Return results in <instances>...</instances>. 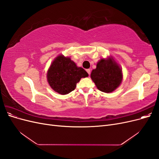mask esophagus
Instances as JSON below:
<instances>
[{"label":"esophagus","mask_w":159,"mask_h":159,"mask_svg":"<svg viewBox=\"0 0 159 159\" xmlns=\"http://www.w3.org/2000/svg\"><path fill=\"white\" fill-rule=\"evenodd\" d=\"M86 71L88 72V74H89V75H90V73H91V70H90V69H87L86 70Z\"/></svg>","instance_id":"esophagus-1"}]
</instances>
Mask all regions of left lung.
<instances>
[{
    "instance_id": "left-lung-1",
    "label": "left lung",
    "mask_w": 159,
    "mask_h": 159,
    "mask_svg": "<svg viewBox=\"0 0 159 159\" xmlns=\"http://www.w3.org/2000/svg\"><path fill=\"white\" fill-rule=\"evenodd\" d=\"M91 78L101 91L112 92L121 83L122 70L112 59H102L91 71Z\"/></svg>"
}]
</instances>
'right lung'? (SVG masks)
<instances>
[{
  "label": "right lung",
  "instance_id": "1",
  "mask_svg": "<svg viewBox=\"0 0 159 159\" xmlns=\"http://www.w3.org/2000/svg\"><path fill=\"white\" fill-rule=\"evenodd\" d=\"M88 76L82 68H78L70 57L60 55L52 62L47 74L48 81L56 92L65 95L74 91L81 78Z\"/></svg>",
  "mask_w": 159,
  "mask_h": 159
}]
</instances>
